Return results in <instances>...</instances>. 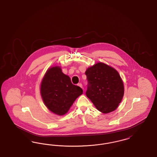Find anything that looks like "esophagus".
Listing matches in <instances>:
<instances>
[{"mask_svg":"<svg viewBox=\"0 0 157 157\" xmlns=\"http://www.w3.org/2000/svg\"><path fill=\"white\" fill-rule=\"evenodd\" d=\"M78 86H79V87H81V88H82V87H83L82 84L81 83H78Z\"/></svg>","mask_w":157,"mask_h":157,"instance_id":"34e87169","label":"esophagus"}]
</instances>
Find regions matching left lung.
<instances>
[{"label":"left lung","mask_w":157,"mask_h":157,"mask_svg":"<svg viewBox=\"0 0 157 157\" xmlns=\"http://www.w3.org/2000/svg\"><path fill=\"white\" fill-rule=\"evenodd\" d=\"M88 81L86 95L104 113L113 111L121 102L124 93L122 81L113 68L99 62L85 72Z\"/></svg>","instance_id":"left-lung-1"}]
</instances>
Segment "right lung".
<instances>
[{
  "label": "right lung",
  "instance_id": "add662e5",
  "mask_svg": "<svg viewBox=\"0 0 157 157\" xmlns=\"http://www.w3.org/2000/svg\"><path fill=\"white\" fill-rule=\"evenodd\" d=\"M83 93L58 67L49 69L40 86V94L46 107L59 115L65 114L75 99Z\"/></svg>",
  "mask_w": 157,
  "mask_h": 157
}]
</instances>
